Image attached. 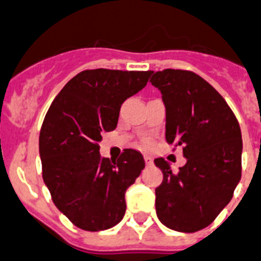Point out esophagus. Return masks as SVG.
Returning <instances> with one entry per match:
<instances>
[{
	"label": "esophagus",
	"mask_w": 261,
	"mask_h": 261,
	"mask_svg": "<svg viewBox=\"0 0 261 261\" xmlns=\"http://www.w3.org/2000/svg\"><path fill=\"white\" fill-rule=\"evenodd\" d=\"M144 160H145V164L148 165V167L153 165V159H152L150 156H145V157H144Z\"/></svg>",
	"instance_id": "34e87169"
}]
</instances>
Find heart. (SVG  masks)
I'll list each match as a JSON object with an SVG mask.
<instances>
[{
	"label": "heart",
	"mask_w": 261,
	"mask_h": 261,
	"mask_svg": "<svg viewBox=\"0 0 261 261\" xmlns=\"http://www.w3.org/2000/svg\"><path fill=\"white\" fill-rule=\"evenodd\" d=\"M141 145H143L144 148H150V145H152V141H150L149 139H143V141H141Z\"/></svg>",
	"instance_id": "1"
}]
</instances>
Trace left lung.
<instances>
[{
    "label": "left lung",
    "instance_id": "left-lung-1",
    "mask_svg": "<svg viewBox=\"0 0 261 261\" xmlns=\"http://www.w3.org/2000/svg\"><path fill=\"white\" fill-rule=\"evenodd\" d=\"M167 109L165 139L182 146L187 164L177 172L164 159L156 188L157 217L173 231L192 233L208 227L231 199L242 177L243 140L234 113L203 77L181 69L152 72Z\"/></svg>",
    "mask_w": 261,
    "mask_h": 261
}]
</instances>
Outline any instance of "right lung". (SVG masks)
Segmentation results:
<instances>
[{
	"label": "right lung",
	"instance_id": "right-lung-1",
	"mask_svg": "<svg viewBox=\"0 0 261 261\" xmlns=\"http://www.w3.org/2000/svg\"><path fill=\"white\" fill-rule=\"evenodd\" d=\"M150 74L88 69L62 88L46 112L40 132L42 178L55 205L80 229L104 231L125 215V192L145 168L144 157L124 149L117 161L104 159L98 143L102 133L115 130L121 104Z\"/></svg>",
	"mask_w": 261,
	"mask_h": 261
}]
</instances>
